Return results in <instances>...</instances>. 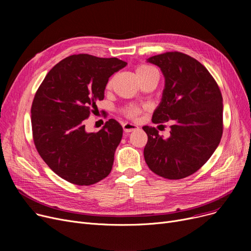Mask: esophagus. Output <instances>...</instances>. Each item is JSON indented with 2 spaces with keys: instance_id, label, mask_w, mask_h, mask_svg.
<instances>
[{
  "instance_id": "esophagus-1",
  "label": "esophagus",
  "mask_w": 251,
  "mask_h": 251,
  "mask_svg": "<svg viewBox=\"0 0 251 251\" xmlns=\"http://www.w3.org/2000/svg\"><path fill=\"white\" fill-rule=\"evenodd\" d=\"M123 129L125 132H131V131H134L138 129V126L136 124H132V123H125L123 124Z\"/></svg>"
}]
</instances>
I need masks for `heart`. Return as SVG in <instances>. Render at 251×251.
Returning a JSON list of instances; mask_svg holds the SVG:
<instances>
[{
	"label": "heart",
	"instance_id": "heart-1",
	"mask_svg": "<svg viewBox=\"0 0 251 251\" xmlns=\"http://www.w3.org/2000/svg\"><path fill=\"white\" fill-rule=\"evenodd\" d=\"M153 69L154 68H152L151 66H150V65H139V66H137V67H136L135 72H136V75L139 76V75H142V74H146L149 71L153 70ZM111 86H112V79H110V80L107 83V87L108 88H110ZM140 112H141L140 108L134 107V105H133V107H130L127 110H125V115L127 117H129V118H136L140 114Z\"/></svg>",
	"mask_w": 251,
	"mask_h": 251
}]
</instances>
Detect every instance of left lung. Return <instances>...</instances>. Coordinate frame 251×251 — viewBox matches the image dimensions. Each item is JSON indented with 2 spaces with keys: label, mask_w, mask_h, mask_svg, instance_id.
<instances>
[{
  "label": "left lung",
  "mask_w": 251,
  "mask_h": 251,
  "mask_svg": "<svg viewBox=\"0 0 251 251\" xmlns=\"http://www.w3.org/2000/svg\"><path fill=\"white\" fill-rule=\"evenodd\" d=\"M165 77L162 101L152 123L173 121L164 139L154 127L143 126L148 143L143 154L149 168L170 180L188 177L200 170L223 134V98L219 85L202 64L180 51L148 59Z\"/></svg>",
  "instance_id": "left-lung-1"
}]
</instances>
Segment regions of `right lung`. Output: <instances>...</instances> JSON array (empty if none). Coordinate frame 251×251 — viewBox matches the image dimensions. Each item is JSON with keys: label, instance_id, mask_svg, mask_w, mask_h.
<instances>
[{"label": "right lung", "instance_id": "obj_1", "mask_svg": "<svg viewBox=\"0 0 251 251\" xmlns=\"http://www.w3.org/2000/svg\"><path fill=\"white\" fill-rule=\"evenodd\" d=\"M127 65L117 58L72 55L52 67L31 105L35 148L51 171L72 184L88 186L110 173L123 128L114 119L99 132L84 121L104 98L109 78Z\"/></svg>", "mask_w": 251, "mask_h": 251}]
</instances>
